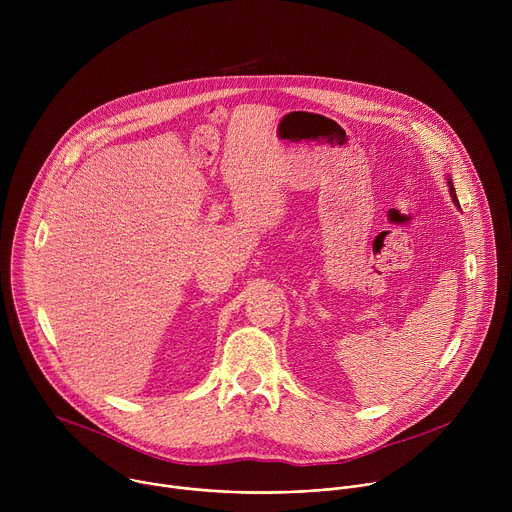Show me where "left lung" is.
Returning a JSON list of instances; mask_svg holds the SVG:
<instances>
[{"instance_id": "1", "label": "left lung", "mask_w": 512, "mask_h": 512, "mask_svg": "<svg viewBox=\"0 0 512 512\" xmlns=\"http://www.w3.org/2000/svg\"><path fill=\"white\" fill-rule=\"evenodd\" d=\"M448 186H450V196H452L454 204L460 208V204H458V198H456V190H454V184H452V178H448Z\"/></svg>"}]
</instances>
